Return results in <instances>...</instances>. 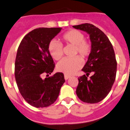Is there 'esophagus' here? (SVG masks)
I'll return each instance as SVG.
<instances>
[{"instance_id":"esophagus-1","label":"esophagus","mask_w":130,"mask_h":130,"mask_svg":"<svg viewBox=\"0 0 130 130\" xmlns=\"http://www.w3.org/2000/svg\"><path fill=\"white\" fill-rule=\"evenodd\" d=\"M64 77H65V80H68V79H69V78L70 77V75H68L65 74V75H64Z\"/></svg>"}]
</instances>
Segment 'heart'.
Returning <instances> with one entry per match:
<instances>
[{
	"instance_id": "b5f03b06",
	"label": "heart",
	"mask_w": 130,
	"mask_h": 130,
	"mask_svg": "<svg viewBox=\"0 0 130 130\" xmlns=\"http://www.w3.org/2000/svg\"><path fill=\"white\" fill-rule=\"evenodd\" d=\"M64 43L74 45V54L78 53L85 57L91 52V44L88 41L84 40L85 36L81 32L76 30H70L64 33L61 37ZM48 49L50 55L56 60H58L63 55V48L60 43L56 40H51L48 43ZM83 65L81 57L76 56L72 58H65L58 63L57 69L59 72L66 75H72L75 73Z\"/></svg>"
}]
</instances>
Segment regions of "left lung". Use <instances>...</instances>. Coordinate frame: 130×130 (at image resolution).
<instances>
[{"label":"left lung","mask_w":130,"mask_h":130,"mask_svg":"<svg viewBox=\"0 0 130 130\" xmlns=\"http://www.w3.org/2000/svg\"><path fill=\"white\" fill-rule=\"evenodd\" d=\"M73 27L89 35L91 47L88 60L82 69L86 75L78 78L76 95L85 103H98L107 96L115 80L117 63L113 46L104 33L92 24ZM90 73L93 75L88 79Z\"/></svg>","instance_id":"obj_1"}]
</instances>
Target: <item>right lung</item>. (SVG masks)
Here are the masks:
<instances>
[{
  "label": "right lung",
  "instance_id": "right-lung-1",
  "mask_svg": "<svg viewBox=\"0 0 130 130\" xmlns=\"http://www.w3.org/2000/svg\"><path fill=\"white\" fill-rule=\"evenodd\" d=\"M61 28H38L27 34L20 42L15 63V77L25 100L36 108L53 104L65 82L63 73L57 72L42 78L43 73L51 74L55 65L48 49L50 42Z\"/></svg>",
  "mask_w": 130,
  "mask_h": 130
}]
</instances>
